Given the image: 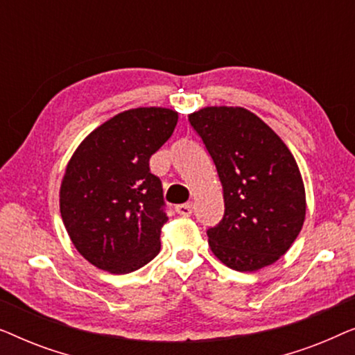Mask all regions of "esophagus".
Segmentation results:
<instances>
[{
	"mask_svg": "<svg viewBox=\"0 0 355 355\" xmlns=\"http://www.w3.org/2000/svg\"><path fill=\"white\" fill-rule=\"evenodd\" d=\"M176 211L181 216H191L193 211V207L192 203H182V205H176Z\"/></svg>",
	"mask_w": 355,
	"mask_h": 355,
	"instance_id": "esophagus-1",
	"label": "esophagus"
}]
</instances>
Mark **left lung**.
I'll use <instances>...</instances> for the list:
<instances>
[{
    "label": "left lung",
    "instance_id": "obj_1",
    "mask_svg": "<svg viewBox=\"0 0 355 355\" xmlns=\"http://www.w3.org/2000/svg\"><path fill=\"white\" fill-rule=\"evenodd\" d=\"M215 163L225 216L207 231L218 260L257 271L279 260L305 220V187L278 134L241 106H207L189 114Z\"/></svg>",
    "mask_w": 355,
    "mask_h": 355
}]
</instances>
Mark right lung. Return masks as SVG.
Returning <instances> with one entry per match:
<instances>
[{"instance_id":"add662e5","label":"right lung","mask_w":355,"mask_h":355,"mask_svg":"<svg viewBox=\"0 0 355 355\" xmlns=\"http://www.w3.org/2000/svg\"><path fill=\"white\" fill-rule=\"evenodd\" d=\"M176 124L174 110H128L92 130L72 153L60 189L61 218L77 252L96 268L124 275L158 255L168 216L162 181L148 162Z\"/></svg>"}]
</instances>
